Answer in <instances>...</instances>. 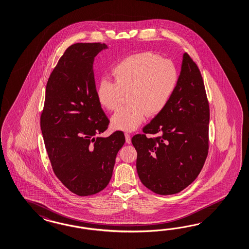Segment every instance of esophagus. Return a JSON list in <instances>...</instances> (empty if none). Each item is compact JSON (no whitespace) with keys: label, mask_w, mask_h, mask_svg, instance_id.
Here are the masks:
<instances>
[{"label":"esophagus","mask_w":249,"mask_h":249,"mask_svg":"<svg viewBox=\"0 0 249 249\" xmlns=\"http://www.w3.org/2000/svg\"><path fill=\"white\" fill-rule=\"evenodd\" d=\"M125 139H126V142L128 144L131 143V138H130V135L128 134V133H125Z\"/></svg>","instance_id":"obj_1"}]
</instances>
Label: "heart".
<instances>
[{"label":"heart","instance_id":"obj_1","mask_svg":"<svg viewBox=\"0 0 249 249\" xmlns=\"http://www.w3.org/2000/svg\"><path fill=\"white\" fill-rule=\"evenodd\" d=\"M114 81L101 80L97 99L109 111L119 107L124 93L128 104L111 117L113 128L133 131L146 116L161 112L175 90L178 74L174 63L151 52L131 54L112 68Z\"/></svg>","mask_w":249,"mask_h":249}]
</instances>
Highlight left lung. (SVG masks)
<instances>
[{
    "label": "left lung",
    "mask_w": 249,
    "mask_h": 249,
    "mask_svg": "<svg viewBox=\"0 0 249 249\" xmlns=\"http://www.w3.org/2000/svg\"><path fill=\"white\" fill-rule=\"evenodd\" d=\"M209 106L199 69L183 54L175 90L161 112L133 136L142 184L160 195L180 192L200 173L209 153ZM146 134H157L147 138Z\"/></svg>",
    "instance_id": "1"
}]
</instances>
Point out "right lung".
<instances>
[{
    "instance_id": "1",
    "label": "right lung",
    "mask_w": 249,
    "mask_h": 249,
    "mask_svg": "<svg viewBox=\"0 0 249 249\" xmlns=\"http://www.w3.org/2000/svg\"><path fill=\"white\" fill-rule=\"evenodd\" d=\"M105 43H75L65 51L48 80L40 116L48 157L61 183L76 195L106 188L125 143L122 131L101 137L109 121L97 99L93 62Z\"/></svg>"
}]
</instances>
